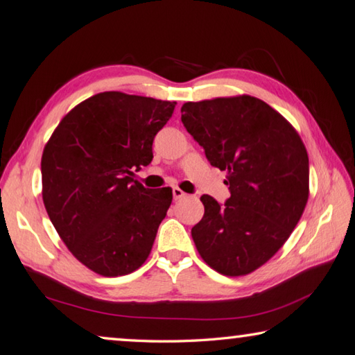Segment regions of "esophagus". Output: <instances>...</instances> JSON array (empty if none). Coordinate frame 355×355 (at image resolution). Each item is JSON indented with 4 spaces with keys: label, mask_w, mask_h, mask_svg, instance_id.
I'll return each mask as SVG.
<instances>
[{
    "label": "esophagus",
    "mask_w": 355,
    "mask_h": 355,
    "mask_svg": "<svg viewBox=\"0 0 355 355\" xmlns=\"http://www.w3.org/2000/svg\"><path fill=\"white\" fill-rule=\"evenodd\" d=\"M172 196H173V200H180V198H183L186 193L180 189V187H172Z\"/></svg>",
    "instance_id": "obj_1"
}]
</instances>
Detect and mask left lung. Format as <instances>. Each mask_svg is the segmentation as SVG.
<instances>
[{"label":"left lung","mask_w":355,"mask_h":355,"mask_svg":"<svg viewBox=\"0 0 355 355\" xmlns=\"http://www.w3.org/2000/svg\"><path fill=\"white\" fill-rule=\"evenodd\" d=\"M182 121L207 162L227 171L229 197L201 196L197 251L217 272H252L289 239L309 196V159L295 129L251 95L184 103Z\"/></svg>","instance_id":"obj_1"}]
</instances>
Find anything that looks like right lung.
I'll return each instance as SVG.
<instances>
[{
    "mask_svg": "<svg viewBox=\"0 0 355 355\" xmlns=\"http://www.w3.org/2000/svg\"><path fill=\"white\" fill-rule=\"evenodd\" d=\"M175 104L96 94L62 118L46 144L41 177L47 215L75 259L96 274H130L150 254L172 189H148L134 172L152 162V143Z\"/></svg>",
    "mask_w": 355,
    "mask_h": 355,
    "instance_id": "right-lung-1",
    "label": "right lung"
}]
</instances>
